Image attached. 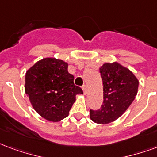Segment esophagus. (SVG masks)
Masks as SVG:
<instances>
[{
	"label": "esophagus",
	"instance_id": "34e87169",
	"mask_svg": "<svg viewBox=\"0 0 157 157\" xmlns=\"http://www.w3.org/2000/svg\"><path fill=\"white\" fill-rule=\"evenodd\" d=\"M82 90H83L84 94H86L87 93H88V87H87L86 85L83 86V87H82Z\"/></svg>",
	"mask_w": 157,
	"mask_h": 157
}]
</instances>
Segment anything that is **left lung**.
Masks as SVG:
<instances>
[{
	"label": "left lung",
	"mask_w": 157,
	"mask_h": 157,
	"mask_svg": "<svg viewBox=\"0 0 157 157\" xmlns=\"http://www.w3.org/2000/svg\"><path fill=\"white\" fill-rule=\"evenodd\" d=\"M103 81V105L99 110H90V118L99 124L118 119L131 105L137 94L139 81L120 63H104L100 68Z\"/></svg>",
	"instance_id": "8db88e82"
}]
</instances>
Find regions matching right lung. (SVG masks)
Instances as JSON below:
<instances>
[{
	"label": "right lung",
	"instance_id": "add662e5",
	"mask_svg": "<svg viewBox=\"0 0 157 157\" xmlns=\"http://www.w3.org/2000/svg\"><path fill=\"white\" fill-rule=\"evenodd\" d=\"M68 64L55 57H45L31 67L25 74V91L34 110L51 122L67 117L76 95L83 94L74 85Z\"/></svg>",
	"mask_w": 157,
	"mask_h": 157
}]
</instances>
